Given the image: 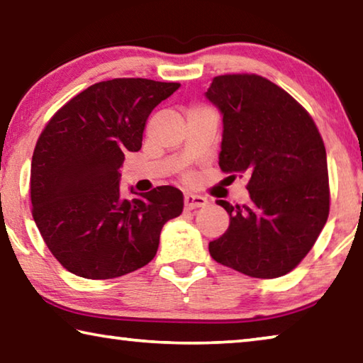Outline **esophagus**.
<instances>
[{
  "label": "esophagus",
  "instance_id": "34e87169",
  "mask_svg": "<svg viewBox=\"0 0 363 363\" xmlns=\"http://www.w3.org/2000/svg\"><path fill=\"white\" fill-rule=\"evenodd\" d=\"M208 203V200L201 195H195V194H186L184 196V205H186L187 210H195V208H201Z\"/></svg>",
  "mask_w": 363,
  "mask_h": 363
}]
</instances>
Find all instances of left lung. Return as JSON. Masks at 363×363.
Listing matches in <instances>:
<instances>
[{
  "label": "left lung",
  "mask_w": 363,
  "mask_h": 363,
  "mask_svg": "<svg viewBox=\"0 0 363 363\" xmlns=\"http://www.w3.org/2000/svg\"><path fill=\"white\" fill-rule=\"evenodd\" d=\"M205 96L223 115L220 169L250 177L247 205L216 201L230 223L210 242V255L250 277H281L309 253L328 218L320 133L286 91L259 75L214 77Z\"/></svg>",
  "instance_id": "obj_1"
}]
</instances>
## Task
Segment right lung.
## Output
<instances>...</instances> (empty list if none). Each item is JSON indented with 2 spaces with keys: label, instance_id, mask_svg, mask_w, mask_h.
I'll return each instance as SVG.
<instances>
[{
  "label": "right lung",
  "instance_id": "add662e5",
  "mask_svg": "<svg viewBox=\"0 0 363 363\" xmlns=\"http://www.w3.org/2000/svg\"><path fill=\"white\" fill-rule=\"evenodd\" d=\"M179 83L101 82L59 108L36 143L32 214L54 257L83 279L121 277L157 255L160 233L182 213L179 189L160 186L133 200L120 194L125 153L143 147L147 118Z\"/></svg>",
  "mask_w": 363,
  "mask_h": 363
}]
</instances>
